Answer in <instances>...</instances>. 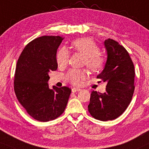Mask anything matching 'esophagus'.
<instances>
[{
  "label": "esophagus",
  "instance_id": "obj_1",
  "mask_svg": "<svg viewBox=\"0 0 149 149\" xmlns=\"http://www.w3.org/2000/svg\"><path fill=\"white\" fill-rule=\"evenodd\" d=\"M72 92L73 93H75V92H77V91H80V88H73L72 89Z\"/></svg>",
  "mask_w": 149,
  "mask_h": 149
}]
</instances>
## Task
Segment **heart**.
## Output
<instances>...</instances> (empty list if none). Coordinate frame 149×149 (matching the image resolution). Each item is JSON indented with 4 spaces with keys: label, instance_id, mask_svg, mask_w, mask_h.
<instances>
[{
    "label": "heart",
    "instance_id": "b5f03b06",
    "mask_svg": "<svg viewBox=\"0 0 149 149\" xmlns=\"http://www.w3.org/2000/svg\"><path fill=\"white\" fill-rule=\"evenodd\" d=\"M71 47L76 52L84 56V64L93 72L100 70L104 65V57L100 53V47L91 38H82L73 40ZM69 54L65 48H62L56 55V62L61 67L68 65ZM86 71L84 69H71L65 75V78L73 85H80L86 78Z\"/></svg>",
    "mask_w": 149,
    "mask_h": 149
}]
</instances>
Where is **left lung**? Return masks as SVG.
<instances>
[{
  "instance_id": "left-lung-1",
  "label": "left lung",
  "mask_w": 149,
  "mask_h": 149,
  "mask_svg": "<svg viewBox=\"0 0 149 149\" xmlns=\"http://www.w3.org/2000/svg\"><path fill=\"white\" fill-rule=\"evenodd\" d=\"M107 61L97 78L106 82L104 93L93 91L88 110L95 119L107 121L116 119L125 112L134 93L135 69L129 53L117 41H104Z\"/></svg>"
}]
</instances>
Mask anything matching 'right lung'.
<instances>
[{
  "label": "right lung",
  "mask_w": 149,
  "mask_h": 149,
  "mask_svg": "<svg viewBox=\"0 0 149 149\" xmlns=\"http://www.w3.org/2000/svg\"><path fill=\"white\" fill-rule=\"evenodd\" d=\"M64 38L44 36L28 43L20 54L14 74L16 97L27 113L40 122L55 120L65 111L71 89L49 88V73L58 68L56 52Z\"/></svg>",
  "instance_id": "1"
}]
</instances>
